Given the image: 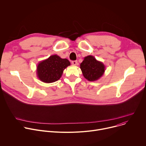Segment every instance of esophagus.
<instances>
[{"label":"esophagus","mask_w":146,"mask_h":146,"mask_svg":"<svg viewBox=\"0 0 146 146\" xmlns=\"http://www.w3.org/2000/svg\"><path fill=\"white\" fill-rule=\"evenodd\" d=\"M72 64L73 65L76 66V65H77L78 64V62H77V60H73V61L72 62Z\"/></svg>","instance_id":"esophagus-1"}]
</instances>
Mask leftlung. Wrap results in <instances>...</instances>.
Wrapping results in <instances>:
<instances>
[{"label":"left lung","instance_id":"obj_1","mask_svg":"<svg viewBox=\"0 0 146 146\" xmlns=\"http://www.w3.org/2000/svg\"><path fill=\"white\" fill-rule=\"evenodd\" d=\"M80 68L83 76L90 81L99 80L105 72V65L92 55L84 57Z\"/></svg>","mask_w":146,"mask_h":146}]
</instances>
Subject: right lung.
<instances>
[{"label":"right lung","instance_id":"right-lung-1","mask_svg":"<svg viewBox=\"0 0 146 146\" xmlns=\"http://www.w3.org/2000/svg\"><path fill=\"white\" fill-rule=\"evenodd\" d=\"M70 65L67 59H62L57 55L40 61L36 69L38 78L43 82L51 83L60 79L64 70Z\"/></svg>","mask_w":146,"mask_h":146}]
</instances>
